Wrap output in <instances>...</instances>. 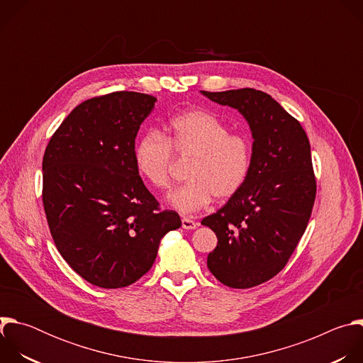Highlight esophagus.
Listing matches in <instances>:
<instances>
[{
    "label": "esophagus",
    "instance_id": "obj_1",
    "mask_svg": "<svg viewBox=\"0 0 363 363\" xmlns=\"http://www.w3.org/2000/svg\"><path fill=\"white\" fill-rule=\"evenodd\" d=\"M198 227V223H195L194 220H191V218H182V228H185V230H195Z\"/></svg>",
    "mask_w": 363,
    "mask_h": 363
}]
</instances>
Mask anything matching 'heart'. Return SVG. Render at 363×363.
<instances>
[{
	"mask_svg": "<svg viewBox=\"0 0 363 363\" xmlns=\"http://www.w3.org/2000/svg\"><path fill=\"white\" fill-rule=\"evenodd\" d=\"M172 150L179 158L192 160L189 182L167 196L172 210L189 216L208 205L213 198L228 199L245 184L252 158L247 135L230 132L217 116L205 111H186L175 116L167 135L145 133L135 146L138 175L153 189L171 184Z\"/></svg>",
	"mask_w": 363,
	"mask_h": 363,
	"instance_id": "b5f03b06",
	"label": "heart"
}]
</instances>
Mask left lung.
<instances>
[{
    "label": "left lung",
    "instance_id": "1",
    "mask_svg": "<svg viewBox=\"0 0 363 363\" xmlns=\"http://www.w3.org/2000/svg\"><path fill=\"white\" fill-rule=\"evenodd\" d=\"M201 93L237 109L254 140L245 184L201 223L218 238L206 266L228 287H254L283 270L307 227L316 198L310 143L298 121L262 90Z\"/></svg>",
    "mask_w": 363,
    "mask_h": 363
}]
</instances>
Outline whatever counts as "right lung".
Returning <instances> with one entry per match:
<instances>
[{"label": "right lung", "instance_id": "right-lung-1", "mask_svg": "<svg viewBox=\"0 0 363 363\" xmlns=\"http://www.w3.org/2000/svg\"><path fill=\"white\" fill-rule=\"evenodd\" d=\"M157 97L115 91L76 106L43 158V203L51 237L67 264L103 289L146 274L165 234L181 227L160 211L133 161L135 139Z\"/></svg>", "mask_w": 363, "mask_h": 363}]
</instances>
